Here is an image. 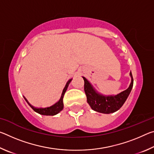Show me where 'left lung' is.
<instances>
[{
	"mask_svg": "<svg viewBox=\"0 0 154 154\" xmlns=\"http://www.w3.org/2000/svg\"><path fill=\"white\" fill-rule=\"evenodd\" d=\"M130 75L131 77V83L128 88L118 94L111 96H104L96 92L91 83L83 77L87 101L92 109L99 113L106 114L114 113L119 110L126 100L133 86V77L131 72H130Z\"/></svg>",
	"mask_w": 154,
	"mask_h": 154,
	"instance_id": "1",
	"label": "left lung"
}]
</instances>
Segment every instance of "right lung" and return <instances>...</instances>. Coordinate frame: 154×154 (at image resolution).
Instances as JSON below:
<instances>
[{"label":"right lung","instance_id":"obj_1","mask_svg":"<svg viewBox=\"0 0 154 154\" xmlns=\"http://www.w3.org/2000/svg\"><path fill=\"white\" fill-rule=\"evenodd\" d=\"M71 79H69L66 85H65L64 88L63 89V91H62V96L60 100L58 101V102L56 103L54 105H51V106H49V107H45V108H36L33 106L32 105H31L28 102V100L26 99L27 103L30 105V106L32 108L34 111L36 113H39L41 115H43V116H54V115L58 114L60 113L62 109H63L64 107V104H63V97L64 96V94L66 92V91L68 88V86H69V83H71Z\"/></svg>","mask_w":154,"mask_h":154}]
</instances>
